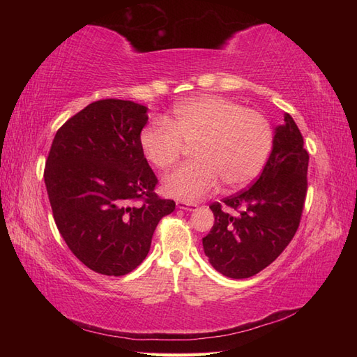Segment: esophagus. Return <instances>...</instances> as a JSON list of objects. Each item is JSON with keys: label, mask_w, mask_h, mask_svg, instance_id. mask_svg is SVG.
<instances>
[{"label": "esophagus", "mask_w": 357, "mask_h": 357, "mask_svg": "<svg viewBox=\"0 0 357 357\" xmlns=\"http://www.w3.org/2000/svg\"><path fill=\"white\" fill-rule=\"evenodd\" d=\"M176 207H178L179 210L193 211V210H196V207H198V204H195V202H187V201H178V202H176Z\"/></svg>", "instance_id": "1"}]
</instances>
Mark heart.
Segmentation results:
<instances>
[{
    "instance_id": "b5f03b06",
    "label": "heart",
    "mask_w": 357,
    "mask_h": 357,
    "mask_svg": "<svg viewBox=\"0 0 357 357\" xmlns=\"http://www.w3.org/2000/svg\"><path fill=\"white\" fill-rule=\"evenodd\" d=\"M273 128L262 113L221 96L206 95L178 104L169 121L156 119L142 128L144 156L167 170L192 147L195 161L178 167L162 181L165 195L193 202L221 181L239 188L253 181L267 161Z\"/></svg>"
}]
</instances>
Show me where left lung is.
I'll return each instance as SVG.
<instances>
[{"label": "left lung", "mask_w": 357, "mask_h": 357, "mask_svg": "<svg viewBox=\"0 0 357 357\" xmlns=\"http://www.w3.org/2000/svg\"><path fill=\"white\" fill-rule=\"evenodd\" d=\"M308 151L285 113L259 178L245 190L210 206L215 224L202 238L204 253L227 278L255 276L276 259L298 231L307 196ZM234 209L236 214H230Z\"/></svg>", "instance_id": "obj_1"}]
</instances>
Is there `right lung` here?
Masks as SVG:
<instances>
[{
  "label": "right lung",
  "instance_id": "add662e5",
  "mask_svg": "<svg viewBox=\"0 0 357 357\" xmlns=\"http://www.w3.org/2000/svg\"><path fill=\"white\" fill-rule=\"evenodd\" d=\"M147 107L101 100L58 128L44 169L55 224L70 252L100 275L124 276L146 259L158 222L174 201L139 146Z\"/></svg>",
  "mask_w": 357,
  "mask_h": 357
}]
</instances>
